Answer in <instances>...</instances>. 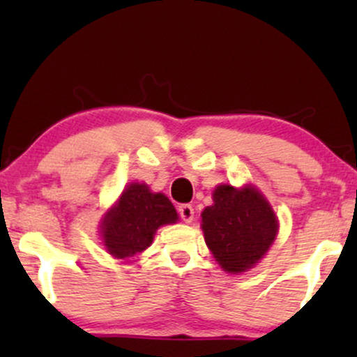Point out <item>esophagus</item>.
Returning <instances> with one entry per match:
<instances>
[{"instance_id": "esophagus-1", "label": "esophagus", "mask_w": 357, "mask_h": 357, "mask_svg": "<svg viewBox=\"0 0 357 357\" xmlns=\"http://www.w3.org/2000/svg\"><path fill=\"white\" fill-rule=\"evenodd\" d=\"M178 213H179V216H181V220L184 221V223H191L192 218H195V210H192L191 204H179Z\"/></svg>"}]
</instances>
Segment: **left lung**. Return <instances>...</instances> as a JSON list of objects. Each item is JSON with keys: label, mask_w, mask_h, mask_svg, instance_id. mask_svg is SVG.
I'll return each instance as SVG.
<instances>
[{"label": "left lung", "mask_w": 357, "mask_h": 357, "mask_svg": "<svg viewBox=\"0 0 357 357\" xmlns=\"http://www.w3.org/2000/svg\"><path fill=\"white\" fill-rule=\"evenodd\" d=\"M202 228L220 267L228 273H241L268 252L277 236L278 221L257 188L248 184L236 190L220 184L213 191V204L202 213Z\"/></svg>", "instance_id": "obj_1"}]
</instances>
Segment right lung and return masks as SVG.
Wrapping results in <instances>:
<instances>
[{"label":"right lung","instance_id":"right-lung-1","mask_svg":"<svg viewBox=\"0 0 357 357\" xmlns=\"http://www.w3.org/2000/svg\"><path fill=\"white\" fill-rule=\"evenodd\" d=\"M178 221L173 203L144 183H130L119 202L104 215L102 241L112 257L129 258L153 243L159 227Z\"/></svg>","mask_w":357,"mask_h":357}]
</instances>
